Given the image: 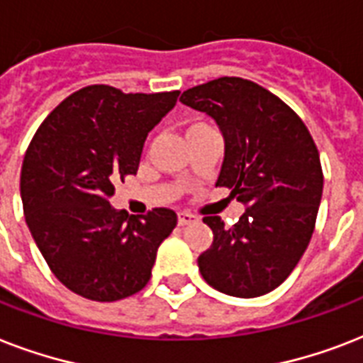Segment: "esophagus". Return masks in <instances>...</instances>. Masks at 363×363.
<instances>
[{
	"label": "esophagus",
	"mask_w": 363,
	"mask_h": 363,
	"mask_svg": "<svg viewBox=\"0 0 363 363\" xmlns=\"http://www.w3.org/2000/svg\"><path fill=\"white\" fill-rule=\"evenodd\" d=\"M198 218L194 215H190V213H179V226H188V224H192V222H196Z\"/></svg>",
	"instance_id": "esophagus-1"
}]
</instances>
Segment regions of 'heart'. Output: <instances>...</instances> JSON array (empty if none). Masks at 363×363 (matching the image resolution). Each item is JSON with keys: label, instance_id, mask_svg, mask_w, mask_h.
Masks as SVG:
<instances>
[{"label": "heart", "instance_id": "heart-1", "mask_svg": "<svg viewBox=\"0 0 363 363\" xmlns=\"http://www.w3.org/2000/svg\"><path fill=\"white\" fill-rule=\"evenodd\" d=\"M198 125H203V124H196V125H192V128H198Z\"/></svg>", "mask_w": 363, "mask_h": 363}]
</instances>
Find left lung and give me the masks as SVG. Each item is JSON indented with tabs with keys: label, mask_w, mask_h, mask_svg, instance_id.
<instances>
[{
	"label": "left lung",
	"mask_w": 363,
	"mask_h": 363,
	"mask_svg": "<svg viewBox=\"0 0 363 363\" xmlns=\"http://www.w3.org/2000/svg\"><path fill=\"white\" fill-rule=\"evenodd\" d=\"M181 101L220 125L226 152L216 186L248 207L232 228L203 216L215 239L198 258L201 277L228 296H264L286 281L315 232L324 186L318 148L281 98L241 77L188 88Z\"/></svg>",
	"instance_id": "1"
}]
</instances>
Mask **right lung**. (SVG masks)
Masks as SVG:
<instances>
[{
  "label": "right lung",
  "instance_id": "1",
  "mask_svg": "<svg viewBox=\"0 0 363 363\" xmlns=\"http://www.w3.org/2000/svg\"><path fill=\"white\" fill-rule=\"evenodd\" d=\"M179 90L124 94L92 84L62 101L37 128L20 173L22 207L48 267L71 292L118 301L141 292L177 213L130 216L109 205L115 182L139 169L148 131Z\"/></svg>",
  "mask_w": 363,
  "mask_h": 363
}]
</instances>
